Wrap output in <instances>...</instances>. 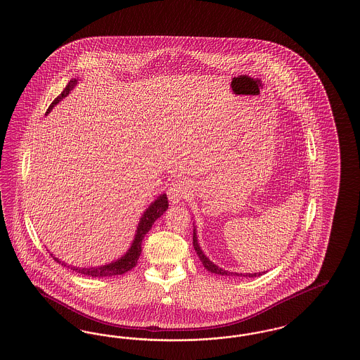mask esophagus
Segmentation results:
<instances>
[{
	"instance_id": "esophagus-1",
	"label": "esophagus",
	"mask_w": 360,
	"mask_h": 360,
	"mask_svg": "<svg viewBox=\"0 0 360 360\" xmlns=\"http://www.w3.org/2000/svg\"><path fill=\"white\" fill-rule=\"evenodd\" d=\"M188 193H190V184L184 178H178L172 181L167 190L169 200L172 204H179L181 201L188 198Z\"/></svg>"
}]
</instances>
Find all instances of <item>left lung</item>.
I'll return each instance as SVG.
<instances>
[{
	"label": "left lung",
	"instance_id": "left-lung-1",
	"mask_svg": "<svg viewBox=\"0 0 360 360\" xmlns=\"http://www.w3.org/2000/svg\"><path fill=\"white\" fill-rule=\"evenodd\" d=\"M193 245H194V250H195L197 255L200 257L201 263L204 264V267H205L207 271H210V273H213V274L225 275V276H228V275H229V276H231V275H235V276H250V278H252V276H259V275L266 273V271H262V273H252V274H251V273L241 274V273H232V271H228V270H224L221 267H219L217 264H214V263L204 254V251H202V248H201V245H200V243H198L195 226H194V229H193Z\"/></svg>",
	"mask_w": 360,
	"mask_h": 360
}]
</instances>
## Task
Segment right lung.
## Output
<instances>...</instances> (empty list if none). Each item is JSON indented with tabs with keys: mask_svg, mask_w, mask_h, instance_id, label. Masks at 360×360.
Returning a JSON list of instances; mask_svg holds the SVG:
<instances>
[{
	"mask_svg": "<svg viewBox=\"0 0 360 360\" xmlns=\"http://www.w3.org/2000/svg\"><path fill=\"white\" fill-rule=\"evenodd\" d=\"M79 84L78 78H72L70 79L69 84L65 87V90L60 93V96H58L53 103L50 105V108L46 112V116L50 115L53 106H56L58 103H60L63 98H66L70 93L72 91V89ZM169 207V200L167 195L163 193L160 195H158L154 201L148 205V207L144 210V213L141 214L139 224H137L136 231H135V236L134 240L129 245V248L127 250V252L124 255H121L119 259L112 260L110 263H106L103 266H94V267H77V266H71L68 264L66 262L60 260L59 257H55L51 254L52 259L55 262H58L59 264L69 267L72 271L79 273V274L86 275V276H116V275L124 274L129 270H132L136 266L137 259L141 254V241L144 239V236L148 233V231L153 228L155 221L167 210Z\"/></svg>",
	"mask_w": 360,
	"mask_h": 360,
	"instance_id": "obj_1",
	"label": "right lung"
}]
</instances>
